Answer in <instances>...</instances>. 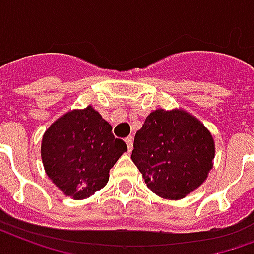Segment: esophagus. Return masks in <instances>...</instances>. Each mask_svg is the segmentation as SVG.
Masks as SVG:
<instances>
[{
    "instance_id": "1",
    "label": "esophagus",
    "mask_w": 254,
    "mask_h": 254,
    "mask_svg": "<svg viewBox=\"0 0 254 254\" xmlns=\"http://www.w3.org/2000/svg\"><path fill=\"white\" fill-rule=\"evenodd\" d=\"M125 141H126V144H127V148H128V151H131V149H132V147H133V139H132V136L126 137Z\"/></svg>"
}]
</instances>
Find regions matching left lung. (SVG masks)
Listing matches in <instances>:
<instances>
[{"mask_svg": "<svg viewBox=\"0 0 254 254\" xmlns=\"http://www.w3.org/2000/svg\"><path fill=\"white\" fill-rule=\"evenodd\" d=\"M215 149L209 129L192 114L158 109L135 135L131 159L154 193L179 200L207 180Z\"/></svg>", "mask_w": 254, "mask_h": 254, "instance_id": "left-lung-1", "label": "left lung"}]
</instances>
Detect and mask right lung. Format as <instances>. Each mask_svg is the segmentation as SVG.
Returning <instances> with one entry per match:
<instances>
[{
    "label": "right lung",
    "instance_id": "obj_1",
    "mask_svg": "<svg viewBox=\"0 0 254 254\" xmlns=\"http://www.w3.org/2000/svg\"><path fill=\"white\" fill-rule=\"evenodd\" d=\"M127 151L113 127L92 106L70 110L45 131L41 144L45 172L62 193L90 197L107 184L110 170Z\"/></svg>",
    "mask_w": 254,
    "mask_h": 254
}]
</instances>
